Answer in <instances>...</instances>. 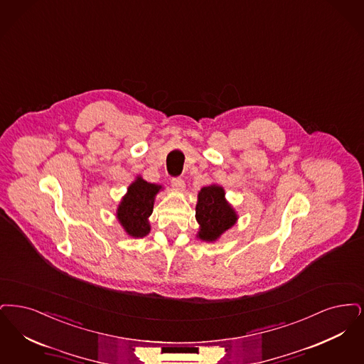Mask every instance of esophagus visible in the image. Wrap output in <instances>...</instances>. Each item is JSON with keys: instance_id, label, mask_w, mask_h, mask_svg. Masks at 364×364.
<instances>
[{"instance_id": "esophagus-1", "label": "esophagus", "mask_w": 364, "mask_h": 364, "mask_svg": "<svg viewBox=\"0 0 364 364\" xmlns=\"http://www.w3.org/2000/svg\"><path fill=\"white\" fill-rule=\"evenodd\" d=\"M171 185H173L174 189L182 190L185 188V181H183L181 176H174V178L171 179Z\"/></svg>"}]
</instances>
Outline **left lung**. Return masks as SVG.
<instances>
[{"mask_svg":"<svg viewBox=\"0 0 364 364\" xmlns=\"http://www.w3.org/2000/svg\"><path fill=\"white\" fill-rule=\"evenodd\" d=\"M196 219L201 225L198 237L212 242L231 228L237 222V213L224 200L222 186L210 185L198 193Z\"/></svg>","mask_w":364,"mask_h":364,"instance_id":"left-lung-1","label":"left lung"}]
</instances>
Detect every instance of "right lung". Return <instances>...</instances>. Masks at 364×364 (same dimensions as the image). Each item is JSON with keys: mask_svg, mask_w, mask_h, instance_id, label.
<instances>
[{"mask_svg": "<svg viewBox=\"0 0 364 364\" xmlns=\"http://www.w3.org/2000/svg\"><path fill=\"white\" fill-rule=\"evenodd\" d=\"M161 186L148 183L137 178L127 189V194L118 206V220L130 237H145L151 227L148 218L152 215L155 196Z\"/></svg>", "mask_w": 364, "mask_h": 364, "instance_id": "right-lung-1", "label": "right lung"}]
</instances>
